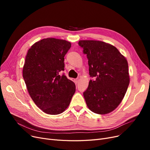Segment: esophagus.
Returning <instances> with one entry per match:
<instances>
[{"mask_svg":"<svg viewBox=\"0 0 150 150\" xmlns=\"http://www.w3.org/2000/svg\"><path fill=\"white\" fill-rule=\"evenodd\" d=\"M74 81H75V84H78V82H79V79H78V78H76V79H75Z\"/></svg>","mask_w":150,"mask_h":150,"instance_id":"1","label":"esophagus"}]
</instances>
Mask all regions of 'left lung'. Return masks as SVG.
Segmentation results:
<instances>
[{"label": "left lung", "instance_id": "obj_1", "mask_svg": "<svg viewBox=\"0 0 150 150\" xmlns=\"http://www.w3.org/2000/svg\"><path fill=\"white\" fill-rule=\"evenodd\" d=\"M78 44L87 54L89 75L95 78L83 93L86 105L94 113L111 112L122 102L129 84L128 61L110 44L94 40Z\"/></svg>", "mask_w": 150, "mask_h": 150}]
</instances>
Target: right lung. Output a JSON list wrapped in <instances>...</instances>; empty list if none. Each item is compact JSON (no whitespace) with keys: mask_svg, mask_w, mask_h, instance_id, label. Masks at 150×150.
<instances>
[{"mask_svg":"<svg viewBox=\"0 0 150 150\" xmlns=\"http://www.w3.org/2000/svg\"><path fill=\"white\" fill-rule=\"evenodd\" d=\"M71 43L63 39L45 38L28 50L23 67V78L36 105L50 115L68 108L75 92V84L64 74V56Z\"/></svg>","mask_w":150,"mask_h":150,"instance_id":"1","label":"right lung"}]
</instances>
